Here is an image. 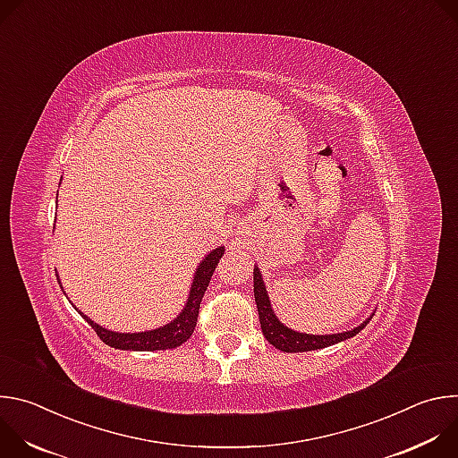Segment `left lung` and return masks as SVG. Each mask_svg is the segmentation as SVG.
Here are the masks:
<instances>
[{"label":"left lung","mask_w":458,"mask_h":458,"mask_svg":"<svg viewBox=\"0 0 458 458\" xmlns=\"http://www.w3.org/2000/svg\"><path fill=\"white\" fill-rule=\"evenodd\" d=\"M253 295H255V304L259 311V320H260V330H263V335L267 341L276 346L281 352L286 353H299V352H311V350H320V348H328L332 344H337L341 341H346L350 337H355L362 328H366V324L371 320L373 313L362 320L357 328L343 334H332V335H310V334H299L292 328H286V326L277 318V315L272 310L270 297L263 281V276H260L259 268H253Z\"/></svg>","instance_id":"obj_1"}]
</instances>
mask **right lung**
Returning <instances> with one entry per match:
<instances>
[{
  "mask_svg": "<svg viewBox=\"0 0 458 458\" xmlns=\"http://www.w3.org/2000/svg\"><path fill=\"white\" fill-rule=\"evenodd\" d=\"M225 253V246H219L216 250H212L195 270L193 281H191V288L188 293V301L184 304V308L181 310V313L170 320L168 324L161 326V328L156 330H148V332H138V334H117V332H110L103 326L96 324L92 318H89L87 315H83L80 311V315L92 326L94 332L98 334V337L115 348V350H132V352H156V350H172L181 346L182 343H186L193 330L195 324H198V315H199V306L203 301V295L210 284V279L216 272V267L219 263V259ZM57 283L59 276H57ZM63 288V286H61ZM74 306V304H72ZM78 310V308H76Z\"/></svg>",
  "mask_w": 458,
  "mask_h": 458,
  "instance_id": "add662e5",
  "label": "right lung"
}]
</instances>
